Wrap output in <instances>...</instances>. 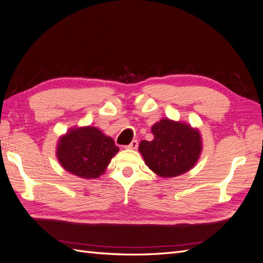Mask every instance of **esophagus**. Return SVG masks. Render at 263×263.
<instances>
[{"instance_id": "1", "label": "esophagus", "mask_w": 263, "mask_h": 263, "mask_svg": "<svg viewBox=\"0 0 263 263\" xmlns=\"http://www.w3.org/2000/svg\"><path fill=\"white\" fill-rule=\"evenodd\" d=\"M138 145H139V142L137 141V140H133L131 143L129 144V145H126L125 147L126 148H131V149H134V148H137L138 147Z\"/></svg>"}]
</instances>
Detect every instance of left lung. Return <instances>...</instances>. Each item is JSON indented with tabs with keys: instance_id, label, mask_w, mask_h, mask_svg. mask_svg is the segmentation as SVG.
Listing matches in <instances>:
<instances>
[{
	"instance_id": "8db88e82",
	"label": "left lung",
	"mask_w": 263,
	"mask_h": 263,
	"mask_svg": "<svg viewBox=\"0 0 263 263\" xmlns=\"http://www.w3.org/2000/svg\"><path fill=\"white\" fill-rule=\"evenodd\" d=\"M154 139L143 140L139 151L148 168L161 177L179 176L195 166L201 148V137L190 124L162 119L151 129Z\"/></svg>"
}]
</instances>
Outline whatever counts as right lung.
Here are the masks:
<instances>
[{
    "instance_id": "add662e5",
    "label": "right lung",
    "mask_w": 263,
    "mask_h": 263,
    "mask_svg": "<svg viewBox=\"0 0 263 263\" xmlns=\"http://www.w3.org/2000/svg\"><path fill=\"white\" fill-rule=\"evenodd\" d=\"M119 152L115 141L95 126L72 127L57 143V159L69 173L81 178H97L104 173Z\"/></svg>"
}]
</instances>
